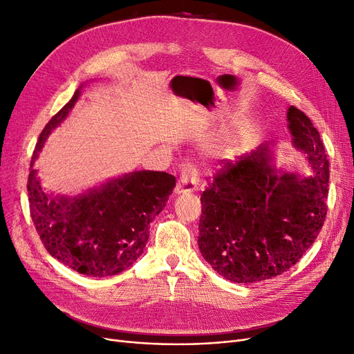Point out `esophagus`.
<instances>
[{"label": "esophagus", "mask_w": 354, "mask_h": 354, "mask_svg": "<svg viewBox=\"0 0 354 354\" xmlns=\"http://www.w3.org/2000/svg\"><path fill=\"white\" fill-rule=\"evenodd\" d=\"M198 187V178L195 175L194 171H191V169H183L182 174H180V178L176 183V188H175V192L180 194V192H194Z\"/></svg>", "instance_id": "1"}]
</instances>
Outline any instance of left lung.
<instances>
[{"label":"left lung","mask_w":354,"mask_h":354,"mask_svg":"<svg viewBox=\"0 0 354 354\" xmlns=\"http://www.w3.org/2000/svg\"><path fill=\"white\" fill-rule=\"evenodd\" d=\"M286 118L311 176L278 171L273 143H265L236 163L225 162L201 195L199 252L232 282L254 283L286 272L324 224L330 179L324 145L297 106H289Z\"/></svg>","instance_id":"8db88e82"}]
</instances>
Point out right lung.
<instances>
[{
  "mask_svg": "<svg viewBox=\"0 0 354 354\" xmlns=\"http://www.w3.org/2000/svg\"><path fill=\"white\" fill-rule=\"evenodd\" d=\"M81 95L55 114L39 136L27 182L30 214L41 243L56 260L86 276H113L143 253L150 223L165 208L176 185L174 175L136 171L76 196L46 194L33 167L44 142Z\"/></svg>",
  "mask_w": 354,
  "mask_h": 354,
  "instance_id": "1",
  "label": "right lung"
}]
</instances>
